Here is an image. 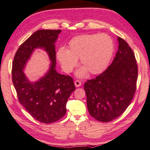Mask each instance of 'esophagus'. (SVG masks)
Returning a JSON list of instances; mask_svg holds the SVG:
<instances>
[{"label":"esophagus","mask_w":150,"mask_h":150,"mask_svg":"<svg viewBox=\"0 0 150 150\" xmlns=\"http://www.w3.org/2000/svg\"><path fill=\"white\" fill-rule=\"evenodd\" d=\"M74 84L76 86V87H80V86L82 85V82H81L80 80H76L74 82Z\"/></svg>","instance_id":"obj_1"}]
</instances>
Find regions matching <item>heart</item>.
Segmentation results:
<instances>
[{
	"label": "heart",
	"mask_w": 150,
	"mask_h": 150,
	"mask_svg": "<svg viewBox=\"0 0 150 150\" xmlns=\"http://www.w3.org/2000/svg\"><path fill=\"white\" fill-rule=\"evenodd\" d=\"M113 40L107 34H86L73 38L68 42L67 49L61 47L57 58L66 72L70 73L77 64L78 59L82 67L77 76L84 77L88 72L98 74L105 70L113 54Z\"/></svg>",
	"instance_id": "b5f03b06"
}]
</instances>
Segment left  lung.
Instances as JSON below:
<instances>
[{
    "mask_svg": "<svg viewBox=\"0 0 150 150\" xmlns=\"http://www.w3.org/2000/svg\"><path fill=\"white\" fill-rule=\"evenodd\" d=\"M119 48L114 60L104 72L84 83L90 115L107 122L119 117L132 100L136 89L138 65L127 42L118 37Z\"/></svg>",
    "mask_w": 150,
    "mask_h": 150,
    "instance_id": "obj_1",
    "label": "left lung"
}]
</instances>
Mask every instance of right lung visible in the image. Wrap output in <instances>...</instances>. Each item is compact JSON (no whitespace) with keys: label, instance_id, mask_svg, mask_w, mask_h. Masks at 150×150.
Returning a JSON list of instances; mask_svg holds the SVG:
<instances>
[{"label":"right lung","instance_id":"1","mask_svg":"<svg viewBox=\"0 0 150 150\" xmlns=\"http://www.w3.org/2000/svg\"><path fill=\"white\" fill-rule=\"evenodd\" d=\"M60 32V30L35 31L20 46L12 63V82L19 102L34 119L45 124L56 122L64 117L68 99L76 89L72 77L60 74L55 70L54 43ZM36 48L46 50L52 64L45 76L32 83L26 78L23 68Z\"/></svg>","mask_w":150,"mask_h":150}]
</instances>
